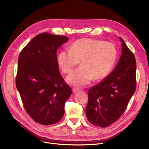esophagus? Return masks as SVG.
I'll use <instances>...</instances> for the list:
<instances>
[{"label": "esophagus", "instance_id": "1", "mask_svg": "<svg viewBox=\"0 0 149 149\" xmlns=\"http://www.w3.org/2000/svg\"><path fill=\"white\" fill-rule=\"evenodd\" d=\"M80 90H81V89L79 88H73V92H74V93H76V92L79 91Z\"/></svg>", "mask_w": 149, "mask_h": 149}]
</instances>
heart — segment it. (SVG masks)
Masks as SVG:
<instances>
[{"label": "heart", "instance_id": "obj_1", "mask_svg": "<svg viewBox=\"0 0 149 149\" xmlns=\"http://www.w3.org/2000/svg\"><path fill=\"white\" fill-rule=\"evenodd\" d=\"M118 57L115 45L94 39H81L71 45L70 50L59 52L58 63L65 74L73 71L80 61L81 66L66 79L68 83L83 86L94 80H102L113 68Z\"/></svg>", "mask_w": 149, "mask_h": 149}]
</instances>
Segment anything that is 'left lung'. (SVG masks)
I'll return each mask as SVG.
<instances>
[{"label": "left lung", "mask_w": 149, "mask_h": 149, "mask_svg": "<svg viewBox=\"0 0 149 149\" xmlns=\"http://www.w3.org/2000/svg\"><path fill=\"white\" fill-rule=\"evenodd\" d=\"M122 42L118 63L112 72L88 91L86 117L91 124L105 127L118 120L125 111L136 88L134 55Z\"/></svg>", "instance_id": "left-lung-1"}]
</instances>
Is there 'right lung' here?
I'll use <instances>...</instances> for the list:
<instances>
[{"mask_svg":"<svg viewBox=\"0 0 149 149\" xmlns=\"http://www.w3.org/2000/svg\"><path fill=\"white\" fill-rule=\"evenodd\" d=\"M68 40L65 36L40 33L21 51L16 86L25 110L36 122L54 125L64 115L72 94L58 70L57 51Z\"/></svg>","mask_w":149,"mask_h":149,"instance_id":"obj_1","label":"right lung"}]
</instances>
